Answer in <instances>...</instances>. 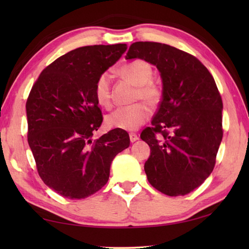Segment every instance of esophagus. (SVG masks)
Returning <instances> with one entry per match:
<instances>
[{
  "mask_svg": "<svg viewBox=\"0 0 249 249\" xmlns=\"http://www.w3.org/2000/svg\"><path fill=\"white\" fill-rule=\"evenodd\" d=\"M129 139H130V142H135L139 139V137L137 136V134L135 133H130L129 134Z\"/></svg>",
  "mask_w": 249,
  "mask_h": 249,
  "instance_id": "1",
  "label": "esophagus"
}]
</instances>
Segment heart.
Listing matches in <instances>:
<instances>
[{
  "mask_svg": "<svg viewBox=\"0 0 249 249\" xmlns=\"http://www.w3.org/2000/svg\"><path fill=\"white\" fill-rule=\"evenodd\" d=\"M120 75L125 80L136 86L134 100H144L151 107L161 102L162 88L158 82L153 80V67L144 60H136L126 63L120 68ZM94 95L102 107L109 109L112 106L111 93V75L104 71L97 77L94 86ZM144 103L121 107L106 118V123L111 128L123 130H135L143 125L150 119L151 110Z\"/></svg>",
  "mask_w": 249,
  "mask_h": 249,
  "instance_id": "1",
  "label": "heart"
}]
</instances>
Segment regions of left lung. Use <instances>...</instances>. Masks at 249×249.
I'll list each match as a JSON object with an SVG mask.
<instances>
[{
	"mask_svg": "<svg viewBox=\"0 0 249 249\" xmlns=\"http://www.w3.org/2000/svg\"><path fill=\"white\" fill-rule=\"evenodd\" d=\"M156 65L162 99L141 139L151 147L144 171L170 197L187 195L212 173L223 139V100L213 76L197 57L166 44L136 41L125 59Z\"/></svg>",
	"mask_w": 249,
	"mask_h": 249,
	"instance_id": "1",
	"label": "left lung"
}]
</instances>
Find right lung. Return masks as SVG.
<instances>
[{
  "label": "right lung",
  "instance_id": "right-lung-1",
  "mask_svg": "<svg viewBox=\"0 0 249 249\" xmlns=\"http://www.w3.org/2000/svg\"><path fill=\"white\" fill-rule=\"evenodd\" d=\"M127 49L126 44L80 47L40 72L26 100L28 142L43 182L68 199H83L105 186L113 158L130 143L123 129L96 140L103 123L94 95L97 77Z\"/></svg>",
  "mask_w": 249,
  "mask_h": 249
}]
</instances>
